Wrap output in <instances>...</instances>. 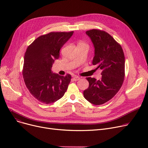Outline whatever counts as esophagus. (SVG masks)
I'll use <instances>...</instances> for the list:
<instances>
[{
  "mask_svg": "<svg viewBox=\"0 0 148 148\" xmlns=\"http://www.w3.org/2000/svg\"><path fill=\"white\" fill-rule=\"evenodd\" d=\"M80 77H79V76H77V75L73 76V80L74 81H78V80H80Z\"/></svg>",
  "mask_w": 148,
  "mask_h": 148,
  "instance_id": "34e87169",
  "label": "esophagus"
}]
</instances>
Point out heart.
I'll use <instances>...</instances> for the list:
<instances>
[{
	"mask_svg": "<svg viewBox=\"0 0 148 148\" xmlns=\"http://www.w3.org/2000/svg\"><path fill=\"white\" fill-rule=\"evenodd\" d=\"M79 44H85L84 43H83V42H80Z\"/></svg>",
	"mask_w": 148,
	"mask_h": 148,
	"instance_id": "1",
	"label": "heart"
}]
</instances>
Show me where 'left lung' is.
Here are the masks:
<instances>
[{"label": "left lung", "instance_id": "obj_1", "mask_svg": "<svg viewBox=\"0 0 148 148\" xmlns=\"http://www.w3.org/2000/svg\"><path fill=\"white\" fill-rule=\"evenodd\" d=\"M86 34L95 48L92 64L102 69V77L98 80L87 77L89 85L83 95L90 103L101 105L111 99L121 88L125 77V56L121 45L105 31L92 29Z\"/></svg>", "mask_w": 148, "mask_h": 148}]
</instances>
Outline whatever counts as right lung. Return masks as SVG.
<instances>
[{"label": "right lung", "mask_w": 148, "mask_h": 148, "mask_svg": "<svg viewBox=\"0 0 148 148\" xmlns=\"http://www.w3.org/2000/svg\"><path fill=\"white\" fill-rule=\"evenodd\" d=\"M74 32H50L41 35L28 46L25 54L23 77L32 95L44 104L60 99L66 91L71 76L51 72L54 60L59 58L60 49Z\"/></svg>", "instance_id": "right-lung-1"}]
</instances>
